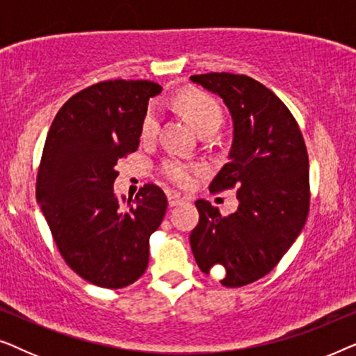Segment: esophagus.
Listing matches in <instances>:
<instances>
[{
    "mask_svg": "<svg viewBox=\"0 0 356 356\" xmlns=\"http://www.w3.org/2000/svg\"><path fill=\"white\" fill-rule=\"evenodd\" d=\"M168 206L170 207H175V206H178V204H181L184 199L179 196V194H177V193H168Z\"/></svg>",
    "mask_w": 356,
    "mask_h": 356,
    "instance_id": "obj_1",
    "label": "esophagus"
}]
</instances>
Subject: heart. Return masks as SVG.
Instances as JSON below:
<instances>
[{
  "instance_id": "obj_1",
  "label": "heart",
  "mask_w": 356,
  "mask_h": 356,
  "mask_svg": "<svg viewBox=\"0 0 356 356\" xmlns=\"http://www.w3.org/2000/svg\"><path fill=\"white\" fill-rule=\"evenodd\" d=\"M178 108L181 110L184 116L196 126L199 133L207 129H216L222 123L223 113L222 106L212 95L206 92H188L178 99ZM159 131V110L155 105H150L145 111L143 124H140V136L144 139L155 138ZM163 175L170 181L177 184L179 188H191L196 183L197 175L201 173V168L193 163H183L179 160L168 159L163 162Z\"/></svg>"
}]
</instances>
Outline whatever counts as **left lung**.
<instances>
[{
    "mask_svg": "<svg viewBox=\"0 0 356 356\" xmlns=\"http://www.w3.org/2000/svg\"><path fill=\"white\" fill-rule=\"evenodd\" d=\"M220 95L233 118L230 160L212 179L211 193L236 189L238 211L222 216L196 201L191 232L199 269H217L222 285L243 286L274 269L293 245L309 212V162L300 126L274 92L250 76H191Z\"/></svg>",
    "mask_w": 356,
    "mask_h": 356,
    "instance_id": "8db88e82",
    "label": "left lung"
}]
</instances>
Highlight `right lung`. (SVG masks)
Returning a JSON list of instances; mask_svg holds the SVG:
<instances>
[{"mask_svg":"<svg viewBox=\"0 0 356 356\" xmlns=\"http://www.w3.org/2000/svg\"><path fill=\"white\" fill-rule=\"evenodd\" d=\"M152 81H102L61 106L48 131L35 194L63 259L104 289H123L149 264V238L167 212V196L144 184L121 206L115 167L139 147Z\"/></svg>","mask_w":356,"mask_h":356,"instance_id":"add662e5","label":"right lung"}]
</instances>
